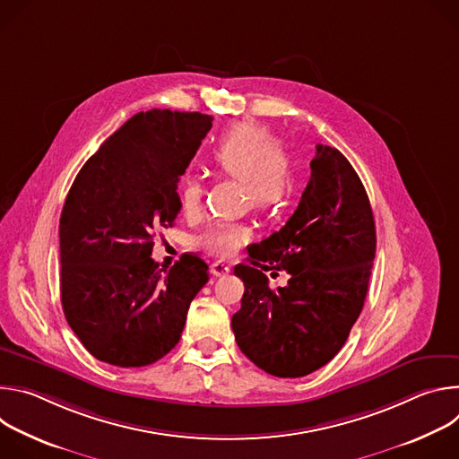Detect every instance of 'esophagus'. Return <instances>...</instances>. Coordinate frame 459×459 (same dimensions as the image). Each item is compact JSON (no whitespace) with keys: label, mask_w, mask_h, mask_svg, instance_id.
<instances>
[{"label":"esophagus","mask_w":459,"mask_h":459,"mask_svg":"<svg viewBox=\"0 0 459 459\" xmlns=\"http://www.w3.org/2000/svg\"><path fill=\"white\" fill-rule=\"evenodd\" d=\"M230 273V267L227 264H223V261H214L212 264V274L214 276H227Z\"/></svg>","instance_id":"obj_1"}]
</instances>
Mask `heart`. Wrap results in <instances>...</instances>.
Listing matches in <instances>:
<instances>
[{
  "label": "heart",
  "instance_id": "1",
  "mask_svg": "<svg viewBox=\"0 0 459 459\" xmlns=\"http://www.w3.org/2000/svg\"><path fill=\"white\" fill-rule=\"evenodd\" d=\"M209 165L225 176L239 178L243 200L259 211H276L294 192V165L278 145L273 130L255 121H241L220 138L209 154ZM179 202L185 212L198 211L204 186L200 179L185 178L179 183ZM252 236L241 221H214L194 243L214 255H234Z\"/></svg>",
  "mask_w": 459,
  "mask_h": 459
}]
</instances>
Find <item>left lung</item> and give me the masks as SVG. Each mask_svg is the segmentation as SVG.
Returning a JSON list of instances; mask_svg holds the SVG:
<instances>
[{
    "mask_svg": "<svg viewBox=\"0 0 459 459\" xmlns=\"http://www.w3.org/2000/svg\"><path fill=\"white\" fill-rule=\"evenodd\" d=\"M376 225L365 186L349 160L316 145L310 179L285 227L248 247L241 308L232 331L241 352L278 377H301L345 345L368 289ZM287 270L285 288L264 274Z\"/></svg>",
    "mask_w": 459,
    "mask_h": 459,
    "instance_id": "8db88e82",
    "label": "left lung"
}]
</instances>
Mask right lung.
I'll use <instances>...</instances> for the list:
<instances>
[{
    "mask_svg": "<svg viewBox=\"0 0 459 459\" xmlns=\"http://www.w3.org/2000/svg\"><path fill=\"white\" fill-rule=\"evenodd\" d=\"M212 116L152 108L105 140L78 172L59 218L65 317L83 347L116 367H145L181 338L209 265L183 254L167 271L151 257L154 230L181 209L179 176Z\"/></svg>",
    "mask_w": 459,
    "mask_h": 459,
    "instance_id": "1",
    "label": "right lung"
}]
</instances>
